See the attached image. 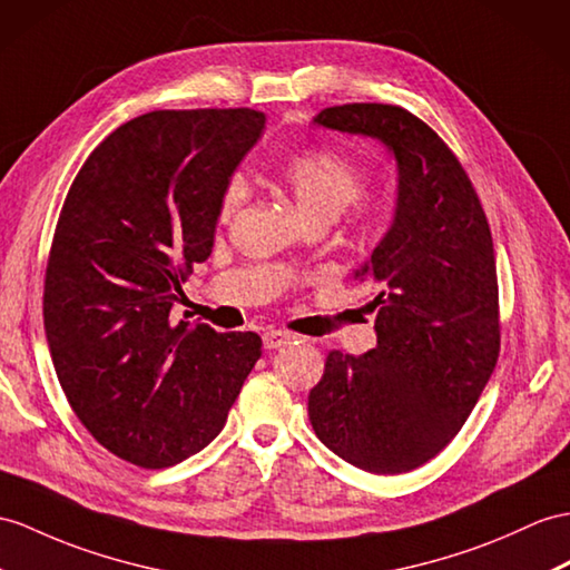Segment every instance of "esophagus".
<instances>
[{"instance_id": "1", "label": "esophagus", "mask_w": 570, "mask_h": 570, "mask_svg": "<svg viewBox=\"0 0 570 570\" xmlns=\"http://www.w3.org/2000/svg\"><path fill=\"white\" fill-rule=\"evenodd\" d=\"M295 341V336L293 333H287V331H281V328H271V331H266L263 333V345H266L268 351H275V348H283V345H287V343H293Z\"/></svg>"}]
</instances>
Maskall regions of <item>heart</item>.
<instances>
[{
	"mask_svg": "<svg viewBox=\"0 0 570 570\" xmlns=\"http://www.w3.org/2000/svg\"><path fill=\"white\" fill-rule=\"evenodd\" d=\"M283 176L304 222L338 219L365 190V176L360 166L328 149L302 151L285 164ZM244 180L239 176L232 178L222 193L219 217H234L244 203Z\"/></svg>",
	"mask_w": 570,
	"mask_h": 570,
	"instance_id": "b5f03b06",
	"label": "heart"
}]
</instances>
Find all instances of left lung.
I'll use <instances>...</instances> for the list:
<instances>
[{"label":"left lung","instance_id":"8db88e82","mask_svg":"<svg viewBox=\"0 0 570 570\" xmlns=\"http://www.w3.org/2000/svg\"><path fill=\"white\" fill-rule=\"evenodd\" d=\"M312 122L390 151L396 205L353 273L380 287L377 348L328 353L309 392V421L341 460L370 474H404L450 445L493 374L501 331L491 229L462 164L409 110L345 104Z\"/></svg>","mask_w":570,"mask_h":570}]
</instances>
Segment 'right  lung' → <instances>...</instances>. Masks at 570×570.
Listing matches in <instances>:
<instances>
[{
	"label": "right lung",
	"instance_id": "right-lung-1",
	"mask_svg": "<svg viewBox=\"0 0 570 570\" xmlns=\"http://www.w3.org/2000/svg\"><path fill=\"white\" fill-rule=\"evenodd\" d=\"M263 128L248 108L151 110L110 132L67 193L46 336L69 406L125 462L174 466L210 445L263 353L252 331L171 318Z\"/></svg>",
	"mask_w": 570,
	"mask_h": 570
}]
</instances>
